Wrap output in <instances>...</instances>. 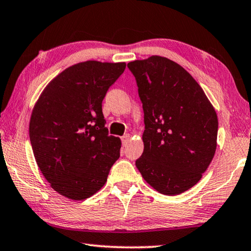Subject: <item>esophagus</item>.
Instances as JSON below:
<instances>
[{
	"label": "esophagus",
	"mask_w": 251,
	"mask_h": 251,
	"mask_svg": "<svg viewBox=\"0 0 251 251\" xmlns=\"http://www.w3.org/2000/svg\"><path fill=\"white\" fill-rule=\"evenodd\" d=\"M121 139H122V143H123V146H126V144L128 143V141L130 140V134H125Z\"/></svg>",
	"instance_id": "1"
}]
</instances>
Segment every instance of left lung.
<instances>
[{
	"label": "left lung",
	"instance_id": "left-lung-1",
	"mask_svg": "<svg viewBox=\"0 0 251 251\" xmlns=\"http://www.w3.org/2000/svg\"><path fill=\"white\" fill-rule=\"evenodd\" d=\"M144 111V150L135 161L146 182L164 195L190 190L217 147L218 119L204 90L166 57L130 61Z\"/></svg>",
	"mask_w": 251,
	"mask_h": 251
}]
</instances>
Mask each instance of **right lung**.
I'll return each instance as SVG.
<instances>
[{"instance_id":"1","label":"right lung","mask_w":251,"mask_h":251,"mask_svg":"<svg viewBox=\"0 0 251 251\" xmlns=\"http://www.w3.org/2000/svg\"><path fill=\"white\" fill-rule=\"evenodd\" d=\"M126 63L87 60L70 66L45 87L34 105L29 139L51 188L82 201L102 187L120 156L121 140L104 126L102 100Z\"/></svg>"}]
</instances>
